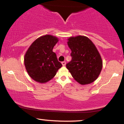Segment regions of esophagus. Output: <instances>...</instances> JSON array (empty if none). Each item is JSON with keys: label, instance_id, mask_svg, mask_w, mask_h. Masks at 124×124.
I'll list each match as a JSON object with an SVG mask.
<instances>
[{"label": "esophagus", "instance_id": "34e87169", "mask_svg": "<svg viewBox=\"0 0 124 124\" xmlns=\"http://www.w3.org/2000/svg\"><path fill=\"white\" fill-rule=\"evenodd\" d=\"M62 65H63V66H64V65H65V64H66V62H65V61H64V62H62Z\"/></svg>", "mask_w": 124, "mask_h": 124}]
</instances>
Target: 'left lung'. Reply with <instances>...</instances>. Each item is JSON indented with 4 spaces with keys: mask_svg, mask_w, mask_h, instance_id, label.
<instances>
[{
    "mask_svg": "<svg viewBox=\"0 0 124 124\" xmlns=\"http://www.w3.org/2000/svg\"><path fill=\"white\" fill-rule=\"evenodd\" d=\"M71 50V62L66 64L72 77L81 85H87L97 79L102 68L101 57L93 42L79 36L68 39Z\"/></svg>",
    "mask_w": 124,
    "mask_h": 124,
    "instance_id": "obj_1",
    "label": "left lung"
}]
</instances>
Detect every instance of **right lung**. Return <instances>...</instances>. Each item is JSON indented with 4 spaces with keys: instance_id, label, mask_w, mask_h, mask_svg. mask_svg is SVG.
Listing matches in <instances>:
<instances>
[{
    "instance_id": "right-lung-1",
    "label": "right lung",
    "mask_w": 124,
    "mask_h": 124,
    "mask_svg": "<svg viewBox=\"0 0 124 124\" xmlns=\"http://www.w3.org/2000/svg\"><path fill=\"white\" fill-rule=\"evenodd\" d=\"M58 39L51 35L40 37L34 41L26 53L24 62L29 75L39 83L48 82L62 67L53 52Z\"/></svg>"
}]
</instances>
